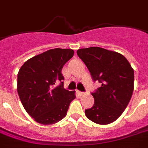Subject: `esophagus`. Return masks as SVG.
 <instances>
[{"label": "esophagus", "instance_id": "obj_1", "mask_svg": "<svg viewBox=\"0 0 148 148\" xmlns=\"http://www.w3.org/2000/svg\"><path fill=\"white\" fill-rule=\"evenodd\" d=\"M77 94L79 95V96H83V95H84V92H81V91L77 90Z\"/></svg>", "mask_w": 148, "mask_h": 148}]
</instances>
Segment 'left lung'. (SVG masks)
<instances>
[{
    "label": "left lung",
    "mask_w": 148,
    "mask_h": 148,
    "mask_svg": "<svg viewBox=\"0 0 148 148\" xmlns=\"http://www.w3.org/2000/svg\"><path fill=\"white\" fill-rule=\"evenodd\" d=\"M92 79L102 84L94 97V105L85 110V116L96 124L112 123L123 113L132 97L134 71L124 56L99 47L77 51Z\"/></svg>",
    "instance_id": "left-lung-1"
}]
</instances>
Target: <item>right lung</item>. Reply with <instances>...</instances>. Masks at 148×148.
Listing matches in <instances>:
<instances>
[{"mask_svg":"<svg viewBox=\"0 0 148 148\" xmlns=\"http://www.w3.org/2000/svg\"><path fill=\"white\" fill-rule=\"evenodd\" d=\"M74 53L72 49H50L27 60L18 71L19 99L29 115L40 124L52 125L62 120L76 97L75 91L63 88L61 73Z\"/></svg>","mask_w":148,"mask_h":148,"instance_id":"obj_1","label":"right lung"}]
</instances>
